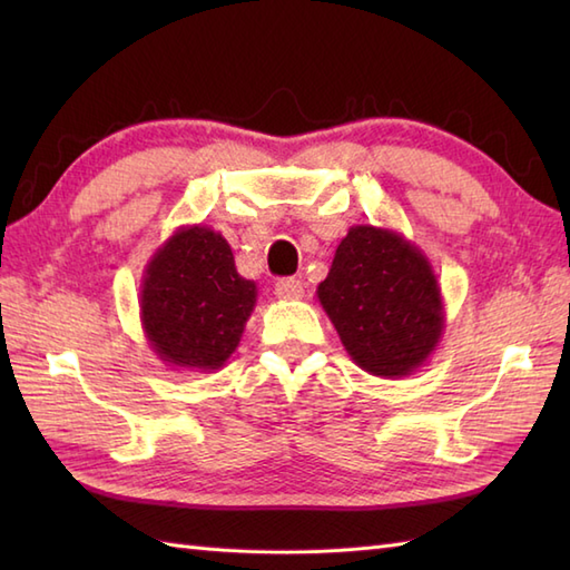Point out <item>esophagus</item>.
I'll use <instances>...</instances> for the list:
<instances>
[{
    "mask_svg": "<svg viewBox=\"0 0 570 570\" xmlns=\"http://www.w3.org/2000/svg\"><path fill=\"white\" fill-rule=\"evenodd\" d=\"M274 294L278 298H286V301H294L304 296V284L298 282V278H278L276 286H274Z\"/></svg>",
    "mask_w": 570,
    "mask_h": 570,
    "instance_id": "obj_1",
    "label": "esophagus"
}]
</instances>
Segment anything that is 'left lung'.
<instances>
[{"label": "left lung", "mask_w": 570, "mask_h": 570, "mask_svg": "<svg viewBox=\"0 0 570 570\" xmlns=\"http://www.w3.org/2000/svg\"><path fill=\"white\" fill-rule=\"evenodd\" d=\"M316 294L347 355L374 377L416 372L445 331L441 286L429 257L386 227H350Z\"/></svg>", "instance_id": "obj_1"}]
</instances>
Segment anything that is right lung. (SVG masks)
Masks as SVG:
<instances>
[{"label": "right lung", "mask_w": 570, "mask_h": 570, "mask_svg": "<svg viewBox=\"0 0 570 570\" xmlns=\"http://www.w3.org/2000/svg\"><path fill=\"white\" fill-rule=\"evenodd\" d=\"M257 304L227 239L208 225L178 227L141 276L139 318L149 347L174 370H220Z\"/></svg>", "instance_id": "right-lung-1"}]
</instances>
